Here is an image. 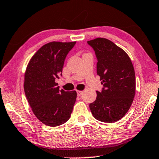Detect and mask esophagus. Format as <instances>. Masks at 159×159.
<instances>
[{"mask_svg": "<svg viewBox=\"0 0 159 159\" xmlns=\"http://www.w3.org/2000/svg\"><path fill=\"white\" fill-rule=\"evenodd\" d=\"M77 93L78 96H80V95H82V91L77 90Z\"/></svg>", "mask_w": 159, "mask_h": 159, "instance_id": "34e87169", "label": "esophagus"}]
</instances>
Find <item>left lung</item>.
<instances>
[{
  "label": "left lung",
  "mask_w": 159,
  "mask_h": 159,
  "mask_svg": "<svg viewBox=\"0 0 159 159\" xmlns=\"http://www.w3.org/2000/svg\"><path fill=\"white\" fill-rule=\"evenodd\" d=\"M87 43L95 51L97 75L103 84L96 100L90 103L93 116L102 122L119 121L127 114L135 94V75L131 60L125 51L106 38Z\"/></svg>",
  "instance_id": "8db88e82"
}]
</instances>
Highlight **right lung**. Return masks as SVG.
<instances>
[{
    "instance_id": "1",
    "label": "right lung",
    "mask_w": 159,
    "mask_h": 159,
    "mask_svg": "<svg viewBox=\"0 0 159 159\" xmlns=\"http://www.w3.org/2000/svg\"><path fill=\"white\" fill-rule=\"evenodd\" d=\"M75 44H45L32 56L27 67L24 84L26 98L37 118L50 127L69 120L77 98L76 91L60 90L55 82L62 76L65 59Z\"/></svg>"
}]
</instances>
